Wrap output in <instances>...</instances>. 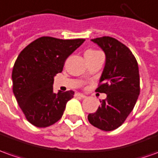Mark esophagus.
Returning <instances> with one entry per match:
<instances>
[{"label": "esophagus", "instance_id": "1", "mask_svg": "<svg viewBox=\"0 0 158 158\" xmlns=\"http://www.w3.org/2000/svg\"><path fill=\"white\" fill-rule=\"evenodd\" d=\"M76 96H77V97L82 98V99L86 98L85 94H81V93H77V94H76Z\"/></svg>", "mask_w": 158, "mask_h": 158}]
</instances>
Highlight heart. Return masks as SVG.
<instances>
[{"instance_id": "obj_1", "label": "heart", "mask_w": 158, "mask_h": 158, "mask_svg": "<svg viewBox=\"0 0 158 158\" xmlns=\"http://www.w3.org/2000/svg\"><path fill=\"white\" fill-rule=\"evenodd\" d=\"M96 51H93V50H89V51H87V52H95Z\"/></svg>"}]
</instances>
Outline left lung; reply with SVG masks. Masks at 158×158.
<instances>
[{"label":"left lung","mask_w":158,"mask_h":158,"mask_svg":"<svg viewBox=\"0 0 158 158\" xmlns=\"http://www.w3.org/2000/svg\"><path fill=\"white\" fill-rule=\"evenodd\" d=\"M106 56L105 67L96 92L105 93L106 98L88 119L102 131L117 129L127 119L135 106L140 92L139 65L128 48L111 37L91 40Z\"/></svg>","instance_id":"left-lung-1"}]
</instances>
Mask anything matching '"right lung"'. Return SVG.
<instances>
[{"label":"right lung","mask_w":158,"mask_h":158,"mask_svg":"<svg viewBox=\"0 0 158 158\" xmlns=\"http://www.w3.org/2000/svg\"><path fill=\"white\" fill-rule=\"evenodd\" d=\"M85 40L41 37L19 53L12 72L13 91L27 119L37 127L58 121L74 92H53L54 77Z\"/></svg>","instance_id":"add662e5"}]
</instances>
